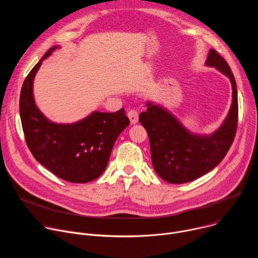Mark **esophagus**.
Here are the masks:
<instances>
[{
  "mask_svg": "<svg viewBox=\"0 0 258 258\" xmlns=\"http://www.w3.org/2000/svg\"><path fill=\"white\" fill-rule=\"evenodd\" d=\"M127 116H128V118L131 120L132 124H136L138 122V120H139V113H138L137 110H135V109L130 110V111L127 112Z\"/></svg>",
  "mask_w": 258,
  "mask_h": 258,
  "instance_id": "esophagus-1",
  "label": "esophagus"
}]
</instances>
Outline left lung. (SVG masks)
<instances>
[{
    "label": "left lung",
    "mask_w": 258,
    "mask_h": 258,
    "mask_svg": "<svg viewBox=\"0 0 258 258\" xmlns=\"http://www.w3.org/2000/svg\"><path fill=\"white\" fill-rule=\"evenodd\" d=\"M207 66L215 67L232 84L233 101L230 112L215 133L194 135L164 108L151 102L139 120L148 133L152 164L157 174L171 183L192 181L217 166L227 155L238 124V94L233 72L227 61L215 50L209 51Z\"/></svg>",
    "instance_id": "8db88e82"
}]
</instances>
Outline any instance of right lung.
<instances>
[{
	"label": "right lung",
	"mask_w": 258,
	"mask_h": 258,
	"mask_svg": "<svg viewBox=\"0 0 258 258\" xmlns=\"http://www.w3.org/2000/svg\"><path fill=\"white\" fill-rule=\"evenodd\" d=\"M52 47L26 77L20 93L19 111L27 147L33 157L58 177L70 182H89L106 169L113 145L130 124L121 108L114 113L94 111L71 124L50 121L36 107L32 84Z\"/></svg>",
	"instance_id": "add662e5"
}]
</instances>
